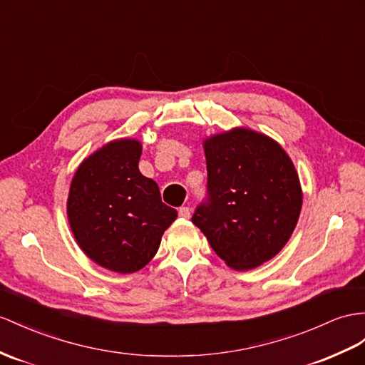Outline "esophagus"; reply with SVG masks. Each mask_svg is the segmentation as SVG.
<instances>
[{
  "mask_svg": "<svg viewBox=\"0 0 365 365\" xmlns=\"http://www.w3.org/2000/svg\"><path fill=\"white\" fill-rule=\"evenodd\" d=\"M179 216H180V217H183V219H190V216H191V210H190L188 207H182V208H179Z\"/></svg>",
  "mask_w": 365,
  "mask_h": 365,
  "instance_id": "34e87169",
  "label": "esophagus"
}]
</instances>
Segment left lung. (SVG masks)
<instances>
[{
	"label": "left lung",
	"instance_id": "obj_1",
	"mask_svg": "<svg viewBox=\"0 0 365 365\" xmlns=\"http://www.w3.org/2000/svg\"><path fill=\"white\" fill-rule=\"evenodd\" d=\"M203 149L208 194L192 223L228 267L262 265L285 247L301 214L292 158L273 138L245 128L207 138Z\"/></svg>",
	"mask_w": 365,
	"mask_h": 365
}]
</instances>
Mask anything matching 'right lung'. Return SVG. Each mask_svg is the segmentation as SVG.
Segmentation results:
<instances>
[{
	"label": "right lung",
	"instance_id": "add662e5",
	"mask_svg": "<svg viewBox=\"0 0 365 365\" xmlns=\"http://www.w3.org/2000/svg\"><path fill=\"white\" fill-rule=\"evenodd\" d=\"M142 143L120 138L83 160L73 175L68 219L78 247L110 272L128 274L151 260L177 211L138 171Z\"/></svg>",
	"mask_w": 365,
	"mask_h": 365
}]
</instances>
